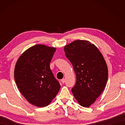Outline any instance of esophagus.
Returning a JSON list of instances; mask_svg holds the SVG:
<instances>
[{
	"label": "esophagus",
	"instance_id": "esophagus-1",
	"mask_svg": "<svg viewBox=\"0 0 125 125\" xmlns=\"http://www.w3.org/2000/svg\"><path fill=\"white\" fill-rule=\"evenodd\" d=\"M61 82H62V83L63 84L64 83H65V79H61Z\"/></svg>",
	"mask_w": 125,
	"mask_h": 125
}]
</instances>
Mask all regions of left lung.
<instances>
[{"mask_svg":"<svg viewBox=\"0 0 125 125\" xmlns=\"http://www.w3.org/2000/svg\"><path fill=\"white\" fill-rule=\"evenodd\" d=\"M64 52L76 75V83L72 92L82 106L89 107L106 84V63L98 48L86 40L74 41L64 46Z\"/></svg>","mask_w":125,"mask_h":125,"instance_id":"left-lung-1","label":"left lung"}]
</instances>
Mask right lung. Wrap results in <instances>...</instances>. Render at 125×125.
<instances>
[{"label": "right lung", "instance_id": "add662e5", "mask_svg": "<svg viewBox=\"0 0 125 125\" xmlns=\"http://www.w3.org/2000/svg\"><path fill=\"white\" fill-rule=\"evenodd\" d=\"M56 50L44 45L33 46L22 53L15 66L19 90L29 103L37 107L49 105L60 89L50 67Z\"/></svg>", "mask_w": 125, "mask_h": 125}]
</instances>
